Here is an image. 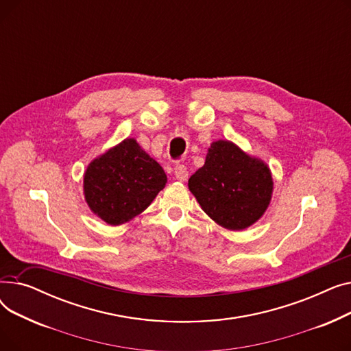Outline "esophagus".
Returning <instances> with one entry per match:
<instances>
[{
  "label": "esophagus",
  "mask_w": 351,
  "mask_h": 351,
  "mask_svg": "<svg viewBox=\"0 0 351 351\" xmlns=\"http://www.w3.org/2000/svg\"><path fill=\"white\" fill-rule=\"evenodd\" d=\"M188 176H189V172H188L185 165H176V166H175V178H176L178 180L183 182V180L188 179Z\"/></svg>",
  "instance_id": "1"
}]
</instances>
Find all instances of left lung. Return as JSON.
I'll return each mask as SVG.
<instances>
[{"label":"left lung","instance_id":"8db88e82","mask_svg":"<svg viewBox=\"0 0 351 351\" xmlns=\"http://www.w3.org/2000/svg\"><path fill=\"white\" fill-rule=\"evenodd\" d=\"M189 191L216 223L230 230L253 225L267 209L273 180L267 166L229 142H213L205 165L189 179Z\"/></svg>","mask_w":351,"mask_h":351}]
</instances>
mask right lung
Instances as JSON below:
<instances>
[{
	"mask_svg": "<svg viewBox=\"0 0 351 351\" xmlns=\"http://www.w3.org/2000/svg\"><path fill=\"white\" fill-rule=\"evenodd\" d=\"M166 180L162 166L135 139H125L90 162L84 192L90 210L117 226L149 206Z\"/></svg>",
	"mask_w": 351,
	"mask_h": 351,
	"instance_id": "add662e5",
	"label": "right lung"
}]
</instances>
